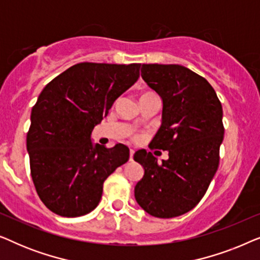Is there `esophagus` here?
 I'll list each match as a JSON object with an SVG mask.
<instances>
[{"instance_id":"1","label":"esophagus","mask_w":260,"mask_h":260,"mask_svg":"<svg viewBox=\"0 0 260 260\" xmlns=\"http://www.w3.org/2000/svg\"><path fill=\"white\" fill-rule=\"evenodd\" d=\"M134 154H135L134 149H130V161H133V158H134Z\"/></svg>"}]
</instances>
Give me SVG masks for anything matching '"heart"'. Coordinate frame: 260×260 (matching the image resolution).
<instances>
[{
    "label": "heart",
    "mask_w": 260,
    "mask_h": 260,
    "mask_svg": "<svg viewBox=\"0 0 260 260\" xmlns=\"http://www.w3.org/2000/svg\"><path fill=\"white\" fill-rule=\"evenodd\" d=\"M150 94H154V93H144L143 95H142V97H144V95H150Z\"/></svg>",
    "instance_id": "obj_1"
}]
</instances>
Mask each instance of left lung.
I'll list each match as a JSON object with an SVG mask.
<instances>
[{"instance_id":"obj_1","label":"left lung","mask_w":260,"mask_h":260,"mask_svg":"<svg viewBox=\"0 0 260 260\" xmlns=\"http://www.w3.org/2000/svg\"><path fill=\"white\" fill-rule=\"evenodd\" d=\"M141 72L163 102L161 127L149 147L168 150L169 158L159 165L150 151L135 152L144 168L135 198L150 215L174 218L200 202L218 170L222 106L211 84L187 67L143 63Z\"/></svg>"}]
</instances>
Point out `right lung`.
Here are the masks:
<instances>
[{"mask_svg": "<svg viewBox=\"0 0 260 260\" xmlns=\"http://www.w3.org/2000/svg\"><path fill=\"white\" fill-rule=\"evenodd\" d=\"M141 63L80 62L46 85L31 109L27 134L30 175L55 214L74 218L97 207L103 183L127 162L129 148L91 142L93 127L136 83Z\"/></svg>", "mask_w": 260, "mask_h": 260, "instance_id": "right-lung-1", "label": "right lung"}]
</instances>
